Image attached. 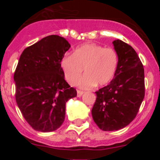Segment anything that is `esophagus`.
I'll return each instance as SVG.
<instances>
[{"label":"esophagus","mask_w":160,"mask_h":160,"mask_svg":"<svg viewBox=\"0 0 160 160\" xmlns=\"http://www.w3.org/2000/svg\"><path fill=\"white\" fill-rule=\"evenodd\" d=\"M84 94V92L83 91H82V90H78L77 91V96L78 97H81L82 94Z\"/></svg>","instance_id":"esophagus-1"}]
</instances>
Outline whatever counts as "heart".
<instances>
[{
    "mask_svg": "<svg viewBox=\"0 0 160 160\" xmlns=\"http://www.w3.org/2000/svg\"><path fill=\"white\" fill-rule=\"evenodd\" d=\"M117 52L112 48H104L96 44H86L74 50L73 55H66L61 61V68L65 78L74 85L78 82L82 88L89 89L105 86L111 81L118 66Z\"/></svg>",
    "mask_w": 160,
    "mask_h": 160,
    "instance_id": "heart-1",
    "label": "heart"
}]
</instances>
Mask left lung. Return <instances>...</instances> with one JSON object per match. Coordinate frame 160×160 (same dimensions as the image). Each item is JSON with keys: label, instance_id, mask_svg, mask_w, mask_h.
<instances>
[{"label": "left lung", "instance_id": "8db88e82", "mask_svg": "<svg viewBox=\"0 0 160 160\" xmlns=\"http://www.w3.org/2000/svg\"><path fill=\"white\" fill-rule=\"evenodd\" d=\"M118 58L114 78L96 91L94 122L102 131H118L132 122L145 94L144 69L135 50L122 41L113 42Z\"/></svg>", "mask_w": 160, "mask_h": 160}]
</instances>
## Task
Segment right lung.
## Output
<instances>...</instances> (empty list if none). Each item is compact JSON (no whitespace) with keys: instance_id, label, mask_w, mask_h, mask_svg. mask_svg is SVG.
<instances>
[{"instance_id":"1","label":"right lung","mask_w":160,"mask_h":160,"mask_svg":"<svg viewBox=\"0 0 160 160\" xmlns=\"http://www.w3.org/2000/svg\"><path fill=\"white\" fill-rule=\"evenodd\" d=\"M70 45L50 35L24 49L14 73L16 102L35 131L50 132L63 123L66 103L77 91L65 80L61 61Z\"/></svg>"}]
</instances>
